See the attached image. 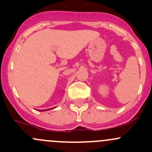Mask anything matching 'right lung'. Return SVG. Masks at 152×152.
<instances>
[{
  "instance_id": "right-lung-1",
  "label": "right lung",
  "mask_w": 152,
  "mask_h": 152,
  "mask_svg": "<svg viewBox=\"0 0 152 152\" xmlns=\"http://www.w3.org/2000/svg\"><path fill=\"white\" fill-rule=\"evenodd\" d=\"M54 108H55V107H54ZM49 108V109H45V110H38L39 111H48V110H50V109H52V108Z\"/></svg>"
}]
</instances>
